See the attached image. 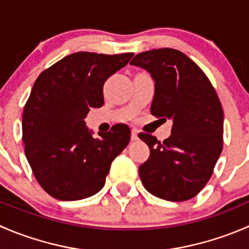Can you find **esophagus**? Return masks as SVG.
<instances>
[{
  "label": "esophagus",
  "mask_w": 249,
  "mask_h": 249,
  "mask_svg": "<svg viewBox=\"0 0 249 249\" xmlns=\"http://www.w3.org/2000/svg\"><path fill=\"white\" fill-rule=\"evenodd\" d=\"M139 140V131L136 129L131 130V141H137Z\"/></svg>",
  "instance_id": "34e87169"
}]
</instances>
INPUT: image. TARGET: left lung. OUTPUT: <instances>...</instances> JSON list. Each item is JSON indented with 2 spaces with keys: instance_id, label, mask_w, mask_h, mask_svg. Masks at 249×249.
Listing matches in <instances>:
<instances>
[{
  "instance_id": "left-lung-1",
  "label": "left lung",
  "mask_w": 249,
  "mask_h": 249,
  "mask_svg": "<svg viewBox=\"0 0 249 249\" xmlns=\"http://www.w3.org/2000/svg\"><path fill=\"white\" fill-rule=\"evenodd\" d=\"M130 64L147 70L154 79L150 113L173 122L171 136L162 142L145 132L139 135L150 150L139 169L141 180L160 199H193L210 180L223 149L219 97L205 72L177 49L140 53Z\"/></svg>"
}]
</instances>
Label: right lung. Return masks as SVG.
I'll return each instance as SVG.
<instances>
[{"label":"right lung","instance_id":"right-lung-1","mask_svg":"<svg viewBox=\"0 0 249 249\" xmlns=\"http://www.w3.org/2000/svg\"><path fill=\"white\" fill-rule=\"evenodd\" d=\"M134 56L79 52L44 70L22 113V141L35 178L57 200L85 199L104 188L113 160L129 144L125 124L92 137L84 119L104 106V84Z\"/></svg>","mask_w":249,"mask_h":249}]
</instances>
